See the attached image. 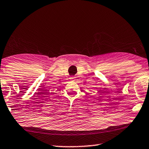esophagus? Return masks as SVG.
Returning <instances> with one entry per match:
<instances>
[{
	"label": "esophagus",
	"mask_w": 149,
	"mask_h": 149,
	"mask_svg": "<svg viewBox=\"0 0 149 149\" xmlns=\"http://www.w3.org/2000/svg\"><path fill=\"white\" fill-rule=\"evenodd\" d=\"M71 80H75V77H71Z\"/></svg>",
	"instance_id": "1"
}]
</instances>
